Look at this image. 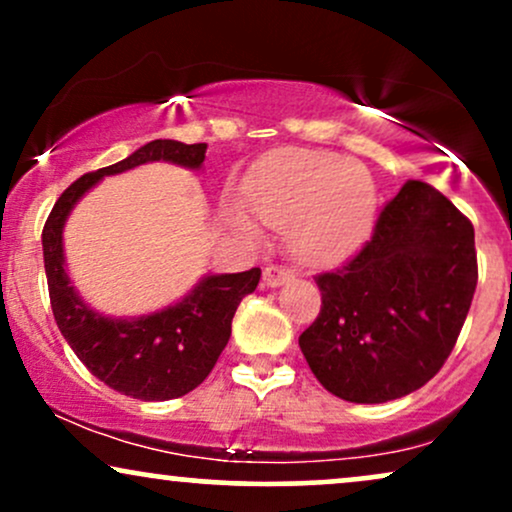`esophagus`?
Masks as SVG:
<instances>
[{"label": "esophagus", "mask_w": 512, "mask_h": 512, "mask_svg": "<svg viewBox=\"0 0 512 512\" xmlns=\"http://www.w3.org/2000/svg\"><path fill=\"white\" fill-rule=\"evenodd\" d=\"M289 279H293V272L289 267H281V264H269V267H264V272H262V281H264V286H281L284 284V281H289Z\"/></svg>", "instance_id": "obj_1"}]
</instances>
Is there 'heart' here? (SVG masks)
Wrapping results in <instances>:
<instances>
[{"label":"heart","mask_w":512,"mask_h":512,"mask_svg":"<svg viewBox=\"0 0 512 512\" xmlns=\"http://www.w3.org/2000/svg\"><path fill=\"white\" fill-rule=\"evenodd\" d=\"M250 202L262 221L286 226L291 255L303 264L344 260L366 240L375 219L370 175L325 151H279L252 185Z\"/></svg>","instance_id":"heart-1"}]
</instances>
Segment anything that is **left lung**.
<instances>
[{"instance_id": "obj_1", "label": "left lung", "mask_w": 512, "mask_h": 512, "mask_svg": "<svg viewBox=\"0 0 512 512\" xmlns=\"http://www.w3.org/2000/svg\"><path fill=\"white\" fill-rule=\"evenodd\" d=\"M477 279L472 221L436 187L409 180L361 250L315 276L322 305L298 337L305 361L346 402L409 395L448 361Z\"/></svg>"}]
</instances>
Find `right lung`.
I'll use <instances>...</instances> for the list:
<instances>
[{"mask_svg":"<svg viewBox=\"0 0 512 512\" xmlns=\"http://www.w3.org/2000/svg\"><path fill=\"white\" fill-rule=\"evenodd\" d=\"M207 144L156 139L125 161L81 175L62 192L43 228V257L52 315L79 361L122 395L142 402H163L195 390L219 361L231 337V322L240 301L260 284V267L238 274L207 276L190 296L161 313L110 320L93 313L69 286L64 272L62 228L69 211L103 175H115L149 161H170L199 168Z\"/></svg>","mask_w":512,"mask_h":512,"instance_id":"1","label":"right lung"}]
</instances>
